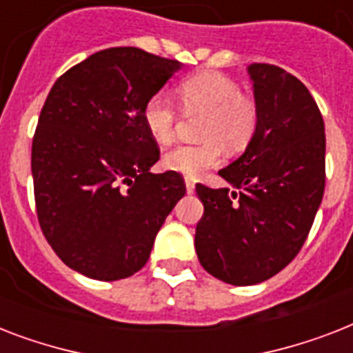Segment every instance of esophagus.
Instances as JSON below:
<instances>
[{
	"label": "esophagus",
	"instance_id": "1",
	"mask_svg": "<svg viewBox=\"0 0 353 353\" xmlns=\"http://www.w3.org/2000/svg\"><path fill=\"white\" fill-rule=\"evenodd\" d=\"M185 187H187L188 194L194 192V188H196V183H194L192 177H185Z\"/></svg>",
	"mask_w": 353,
	"mask_h": 353
}]
</instances>
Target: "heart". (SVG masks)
<instances>
[{
    "label": "heart",
    "mask_w": 353,
    "mask_h": 353,
    "mask_svg": "<svg viewBox=\"0 0 353 353\" xmlns=\"http://www.w3.org/2000/svg\"><path fill=\"white\" fill-rule=\"evenodd\" d=\"M177 95L187 113L205 115L199 144H181L172 148L163 159L165 168L185 176H198L223 157L229 150L245 148L256 132L258 106L251 97L243 95L234 80L221 73H198L183 80ZM143 122L150 137L168 144L176 135L177 110L163 95L150 97L143 108Z\"/></svg>",
    "instance_id": "b5f03b06"
}]
</instances>
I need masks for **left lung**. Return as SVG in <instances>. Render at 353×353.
<instances>
[{"label":"left lung","instance_id":"8db88e82","mask_svg":"<svg viewBox=\"0 0 353 353\" xmlns=\"http://www.w3.org/2000/svg\"><path fill=\"white\" fill-rule=\"evenodd\" d=\"M258 126L245 152L220 176L236 188L196 185L205 210L196 252L207 273L232 285L271 279L299 254L326 183V135L301 80L271 63L247 68Z\"/></svg>","mask_w":353,"mask_h":353}]
</instances>
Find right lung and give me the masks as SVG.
<instances>
[{
	"instance_id": "add662e5",
	"label": "right lung",
	"mask_w": 353,
	"mask_h": 353,
	"mask_svg": "<svg viewBox=\"0 0 353 353\" xmlns=\"http://www.w3.org/2000/svg\"><path fill=\"white\" fill-rule=\"evenodd\" d=\"M181 69L137 47L104 49L65 71L47 95L32 139L41 232L58 258L95 280L132 276L187 187L152 174L159 148L143 122L150 97Z\"/></svg>"
}]
</instances>
